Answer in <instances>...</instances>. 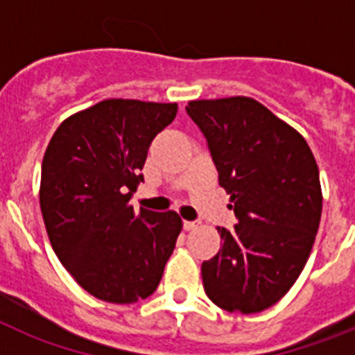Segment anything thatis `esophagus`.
<instances>
[{
    "mask_svg": "<svg viewBox=\"0 0 355 355\" xmlns=\"http://www.w3.org/2000/svg\"><path fill=\"white\" fill-rule=\"evenodd\" d=\"M197 225H199V222H196V220H183V227L187 229V231H193Z\"/></svg>",
    "mask_w": 355,
    "mask_h": 355,
    "instance_id": "34e87169",
    "label": "esophagus"
}]
</instances>
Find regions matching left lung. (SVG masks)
I'll list each match as a JSON object with an SVG mask.
<instances>
[{
	"label": "left lung",
	"mask_w": 355,
	"mask_h": 355,
	"mask_svg": "<svg viewBox=\"0 0 355 355\" xmlns=\"http://www.w3.org/2000/svg\"><path fill=\"white\" fill-rule=\"evenodd\" d=\"M238 224L218 227L220 250L202 263L209 299L231 313L265 311L283 299L311 254L322 216L311 149L250 97L188 103Z\"/></svg>",
	"instance_id": "left-lung-1"
}]
</instances>
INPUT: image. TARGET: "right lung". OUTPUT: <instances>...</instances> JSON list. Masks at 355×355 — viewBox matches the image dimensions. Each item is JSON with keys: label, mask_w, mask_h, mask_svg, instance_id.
Instances as JSON below:
<instances>
[{"label": "right lung", "mask_w": 355, "mask_h": 355, "mask_svg": "<svg viewBox=\"0 0 355 355\" xmlns=\"http://www.w3.org/2000/svg\"><path fill=\"white\" fill-rule=\"evenodd\" d=\"M175 103L106 99L60 124L42 159L40 211L49 241L81 288L131 304L162 281L183 222L175 211L130 205L147 149Z\"/></svg>", "instance_id": "add662e5"}]
</instances>
